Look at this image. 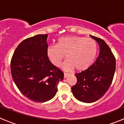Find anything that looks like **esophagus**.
<instances>
[{"label": "esophagus", "instance_id": "34e87169", "mask_svg": "<svg viewBox=\"0 0 124 124\" xmlns=\"http://www.w3.org/2000/svg\"><path fill=\"white\" fill-rule=\"evenodd\" d=\"M68 76V73H64V75H63V78H66L67 76Z\"/></svg>", "mask_w": 124, "mask_h": 124}]
</instances>
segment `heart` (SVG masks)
I'll use <instances>...</instances> for the list:
<instances>
[{"label":"heart","mask_w":124,"mask_h":124,"mask_svg":"<svg viewBox=\"0 0 124 124\" xmlns=\"http://www.w3.org/2000/svg\"><path fill=\"white\" fill-rule=\"evenodd\" d=\"M97 53L96 42L91 38L84 37H62L57 40V44L49 45L46 48V56L51 63L59 67L65 55L67 59L62 65L67 71L85 70L92 65Z\"/></svg>","instance_id":"1"}]
</instances>
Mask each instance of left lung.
I'll use <instances>...</instances> for the list:
<instances>
[{
    "mask_svg": "<svg viewBox=\"0 0 124 124\" xmlns=\"http://www.w3.org/2000/svg\"><path fill=\"white\" fill-rule=\"evenodd\" d=\"M90 36L99 45V56L88 69L75 74L77 83L71 87L74 96L85 103L94 102L105 94L116 70V59L107 44L100 38Z\"/></svg>",
    "mask_w": 124,
    "mask_h": 124,
    "instance_id": "left-lung-1",
    "label": "left lung"
}]
</instances>
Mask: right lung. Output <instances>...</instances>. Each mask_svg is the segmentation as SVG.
I'll use <instances>...</instances> for the list:
<instances>
[{
	"mask_svg": "<svg viewBox=\"0 0 124 124\" xmlns=\"http://www.w3.org/2000/svg\"><path fill=\"white\" fill-rule=\"evenodd\" d=\"M48 34H38L23 40L11 61L12 78L20 92L30 100L45 102L54 97L63 73L46 56Z\"/></svg>",
	"mask_w": 124,
	"mask_h": 124,
	"instance_id": "add662e5",
	"label": "right lung"
}]
</instances>
